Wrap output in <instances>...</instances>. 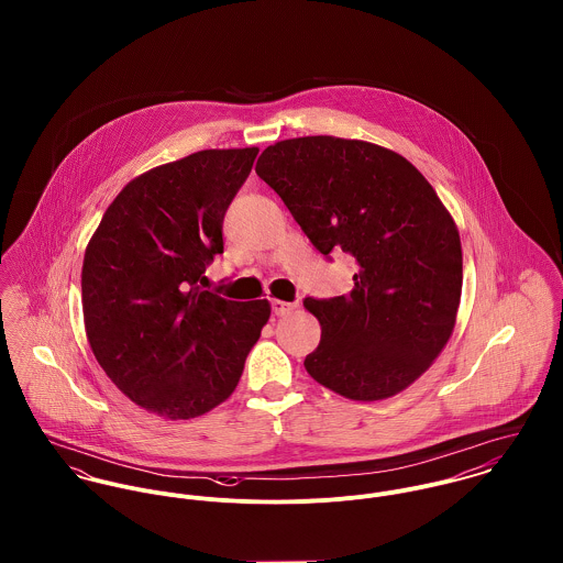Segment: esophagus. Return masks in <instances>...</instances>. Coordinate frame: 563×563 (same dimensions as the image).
<instances>
[{
  "instance_id": "esophagus-1",
  "label": "esophagus",
  "mask_w": 563,
  "mask_h": 563,
  "mask_svg": "<svg viewBox=\"0 0 563 563\" xmlns=\"http://www.w3.org/2000/svg\"><path fill=\"white\" fill-rule=\"evenodd\" d=\"M271 308H273V314H275V317H288L297 306H295V303L279 301V299H273V301H271Z\"/></svg>"
}]
</instances>
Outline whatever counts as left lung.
Instances as JSON below:
<instances>
[{
	"label": "left lung",
	"instance_id": "1",
	"mask_svg": "<svg viewBox=\"0 0 563 563\" xmlns=\"http://www.w3.org/2000/svg\"><path fill=\"white\" fill-rule=\"evenodd\" d=\"M255 173L324 257H355L353 290L303 301L321 344L303 366L353 401L413 384L449 342L462 297V242L440 197L399 154L335 136L266 147Z\"/></svg>",
	"mask_w": 563,
	"mask_h": 563
}]
</instances>
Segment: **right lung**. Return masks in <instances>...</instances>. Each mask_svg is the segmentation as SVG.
Here are the masks:
<instances>
[{
  "label": "right lung",
  "instance_id": "obj_1",
  "mask_svg": "<svg viewBox=\"0 0 563 563\" xmlns=\"http://www.w3.org/2000/svg\"><path fill=\"white\" fill-rule=\"evenodd\" d=\"M257 152L206 150L139 175L86 246L90 349L125 397L164 418L225 401L271 317L266 299L241 303L199 286L223 253L225 212Z\"/></svg>",
  "mask_w": 563,
  "mask_h": 563
}]
</instances>
